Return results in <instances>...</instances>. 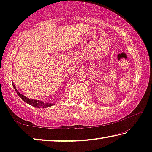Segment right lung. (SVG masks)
Segmentation results:
<instances>
[{"instance_id":"add662e5","label":"right lung","mask_w":152,"mask_h":152,"mask_svg":"<svg viewBox=\"0 0 152 152\" xmlns=\"http://www.w3.org/2000/svg\"><path fill=\"white\" fill-rule=\"evenodd\" d=\"M13 87L15 89V91L17 92V94L19 95V96L20 98V99H21L23 101L26 102L27 103L32 105L33 107H36V108H46V107H51V105H53V104H51V103H47V102H44L40 101H37V100L28 99L27 97L25 96L24 95H23L21 94H20L19 92L17 91V90L16 89V88H15V84H13Z\"/></svg>"}]
</instances>
